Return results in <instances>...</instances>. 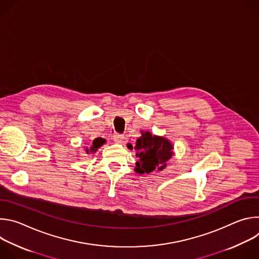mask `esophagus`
I'll list each match as a JSON object with an SVG mask.
<instances>
[{
	"instance_id": "34e87169",
	"label": "esophagus",
	"mask_w": 259,
	"mask_h": 259,
	"mask_svg": "<svg viewBox=\"0 0 259 259\" xmlns=\"http://www.w3.org/2000/svg\"><path fill=\"white\" fill-rule=\"evenodd\" d=\"M124 137H125V136H124L123 134H120V133H115V134H114V136H113L114 141H115V142H118V143L123 142Z\"/></svg>"
}]
</instances>
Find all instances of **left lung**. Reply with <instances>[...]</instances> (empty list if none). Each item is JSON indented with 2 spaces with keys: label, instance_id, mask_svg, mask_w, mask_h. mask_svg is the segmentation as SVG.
<instances>
[{
  "label": "left lung",
  "instance_id": "left-lung-1",
  "mask_svg": "<svg viewBox=\"0 0 259 259\" xmlns=\"http://www.w3.org/2000/svg\"><path fill=\"white\" fill-rule=\"evenodd\" d=\"M129 149H133L131 144H129ZM134 149L138 159L135 171L140 174L151 173L156 169H164L166 167L165 163L173 155V146L168 139L153 136L150 132L142 133L136 140Z\"/></svg>",
  "mask_w": 259,
  "mask_h": 259
}]
</instances>
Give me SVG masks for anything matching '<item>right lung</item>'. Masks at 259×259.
Here are the masks:
<instances>
[{"instance_id":"right-lung-1","label":"right lung","mask_w":259,"mask_h":259,"mask_svg":"<svg viewBox=\"0 0 259 259\" xmlns=\"http://www.w3.org/2000/svg\"><path fill=\"white\" fill-rule=\"evenodd\" d=\"M104 139H102V138H96V139H94L93 140V143H92V146L90 147V152L92 153V152H96L97 151V149L99 146H101L103 143H104ZM86 153L88 154L89 153V150L88 149H86Z\"/></svg>"}]
</instances>
